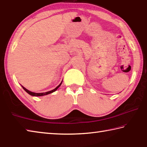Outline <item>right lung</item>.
Returning a JSON list of instances; mask_svg holds the SVG:
<instances>
[{
    "label": "right lung",
    "instance_id": "add662e5",
    "mask_svg": "<svg viewBox=\"0 0 147 147\" xmlns=\"http://www.w3.org/2000/svg\"><path fill=\"white\" fill-rule=\"evenodd\" d=\"M62 82L60 83V85L57 86V87L53 89V90H50V91H48V92H43V93H35V92H30V91H29V90H28L27 89H26L25 87H23V86H22V87H23V88L24 89L25 91L27 92L28 94L31 95V96H45V95H48V94H51V93L53 92H55V90H57V88H58L60 87V86L61 85Z\"/></svg>",
    "mask_w": 147,
    "mask_h": 147
}]
</instances>
